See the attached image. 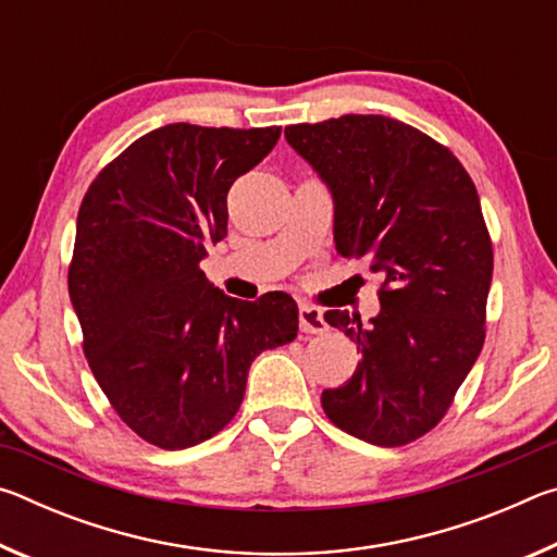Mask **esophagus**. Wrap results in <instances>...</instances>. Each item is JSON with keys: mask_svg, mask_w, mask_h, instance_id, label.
I'll return each mask as SVG.
<instances>
[{"mask_svg": "<svg viewBox=\"0 0 557 557\" xmlns=\"http://www.w3.org/2000/svg\"><path fill=\"white\" fill-rule=\"evenodd\" d=\"M299 329L305 334H322L326 332L324 312L312 305H299Z\"/></svg>", "mask_w": 557, "mask_h": 557, "instance_id": "34e87169", "label": "esophagus"}]
</instances>
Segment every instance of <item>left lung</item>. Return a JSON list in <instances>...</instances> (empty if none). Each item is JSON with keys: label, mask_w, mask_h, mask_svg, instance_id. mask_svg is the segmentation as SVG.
Instances as JSON below:
<instances>
[{"label": "left lung", "mask_w": 557, "mask_h": 557, "mask_svg": "<svg viewBox=\"0 0 557 557\" xmlns=\"http://www.w3.org/2000/svg\"><path fill=\"white\" fill-rule=\"evenodd\" d=\"M285 137L332 188L338 256L383 277L371 326L324 314L361 363L322 408L348 435L403 447L437 428L484 346L494 248L476 186L445 145L393 117L301 122Z\"/></svg>", "instance_id": "8db88e82"}]
</instances>
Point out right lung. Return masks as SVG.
<instances>
[{"label":"right lung","instance_id":"obj_1","mask_svg":"<svg viewBox=\"0 0 557 557\" xmlns=\"http://www.w3.org/2000/svg\"><path fill=\"white\" fill-rule=\"evenodd\" d=\"M282 127L147 132L83 196L69 295L83 354L120 420L162 449L209 440L238 412L250 363L297 336V301L223 295L206 245L228 231V188L277 145Z\"/></svg>","mask_w":557,"mask_h":557}]
</instances>
